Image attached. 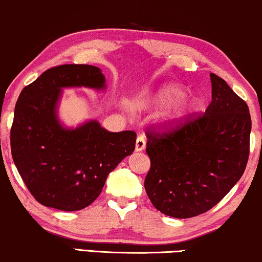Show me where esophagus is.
<instances>
[{
	"label": "esophagus",
	"mask_w": 262,
	"mask_h": 262,
	"mask_svg": "<svg viewBox=\"0 0 262 262\" xmlns=\"http://www.w3.org/2000/svg\"><path fill=\"white\" fill-rule=\"evenodd\" d=\"M145 148V138L143 135H139L136 141V151H142Z\"/></svg>",
	"instance_id": "esophagus-1"
}]
</instances>
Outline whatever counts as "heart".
Listing matches in <instances>:
<instances>
[{
    "label": "heart",
    "instance_id": "1",
    "mask_svg": "<svg viewBox=\"0 0 262 262\" xmlns=\"http://www.w3.org/2000/svg\"><path fill=\"white\" fill-rule=\"evenodd\" d=\"M185 91L181 87H179L177 84H167L162 87L157 93L156 95V101L159 103H162V105H166V103H173L177 102L179 100L184 98ZM186 108H187V105H184L181 107V110L179 111V116L184 114L186 112Z\"/></svg>",
    "mask_w": 262,
    "mask_h": 262
}]
</instances>
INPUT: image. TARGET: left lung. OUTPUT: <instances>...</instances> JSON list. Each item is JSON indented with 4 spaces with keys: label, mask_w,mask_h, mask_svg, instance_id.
I'll return each instance as SVG.
<instances>
[{
    "label": "left lung",
    "mask_w": 262,
    "mask_h": 262,
    "mask_svg": "<svg viewBox=\"0 0 262 262\" xmlns=\"http://www.w3.org/2000/svg\"><path fill=\"white\" fill-rule=\"evenodd\" d=\"M212 101L204 113L146 128L150 169L144 187L161 212L191 218L217 205L245 173L252 119L248 105L210 74Z\"/></svg>",
    "instance_id": "1"
}]
</instances>
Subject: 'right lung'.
<instances>
[{"instance_id": "add662e5", "label": "right lung", "mask_w": 262, "mask_h": 262, "mask_svg": "<svg viewBox=\"0 0 262 262\" xmlns=\"http://www.w3.org/2000/svg\"><path fill=\"white\" fill-rule=\"evenodd\" d=\"M105 88L98 67L50 68L20 93L10 149L20 177L41 205L77 211L94 202L108 174L136 146V132H110L98 121L75 130L60 126L56 105L64 87Z\"/></svg>"}]
</instances>
